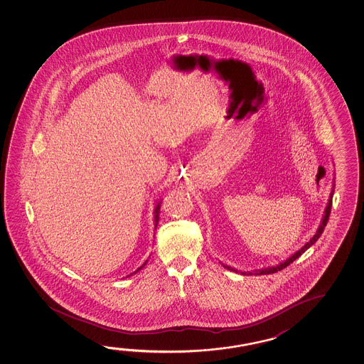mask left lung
I'll return each mask as SVG.
<instances>
[{"label": "left lung", "mask_w": 364, "mask_h": 364, "mask_svg": "<svg viewBox=\"0 0 364 364\" xmlns=\"http://www.w3.org/2000/svg\"><path fill=\"white\" fill-rule=\"evenodd\" d=\"M334 188L335 184H333V191H331V194H330V198H328V205H326V208H325V212H323V215H322L321 223H320V226L317 228V231H316L315 235H314V237L307 242V244H304V246H302L299 250L296 251L293 255L286 259L284 262H279L278 265H275V267H268V268L264 269H257V270H254V272H239L237 269L232 268V267H228V265H225V264H222L225 268L228 269V270H232V272H236V273H241V274L244 275H264V274H272V273H277V272H279L282 269L286 268L288 267L291 262H294L296 259L301 257L302 254H304V251L307 250L309 247H311L312 245L315 244L317 240L320 239V236H321V233L323 232V228L326 226V223H328V215H330V212H331V203H333V196H334Z\"/></svg>", "instance_id": "8db88e82"}]
</instances>
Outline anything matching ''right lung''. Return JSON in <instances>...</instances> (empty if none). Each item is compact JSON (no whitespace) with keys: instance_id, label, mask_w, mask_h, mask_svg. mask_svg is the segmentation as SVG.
I'll return each mask as SVG.
<instances>
[{"instance_id":"1","label":"right lung","mask_w":364,"mask_h":364,"mask_svg":"<svg viewBox=\"0 0 364 364\" xmlns=\"http://www.w3.org/2000/svg\"><path fill=\"white\" fill-rule=\"evenodd\" d=\"M160 207H161V200L160 202H157V204H156L155 207V212H154V215H155V230L156 227H157V223H159V215H160ZM147 262H149V259L146 260V262L139 267V268L136 270V272H133V273H131V274L128 275V277H131V275L136 274V273H138L141 269L144 268V265L147 264Z\"/></svg>"}]
</instances>
